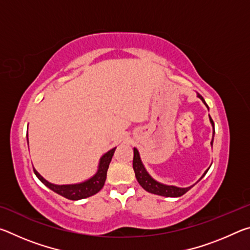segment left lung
<instances>
[{
    "label": "left lung",
    "instance_id": "1",
    "mask_svg": "<svg viewBox=\"0 0 250 250\" xmlns=\"http://www.w3.org/2000/svg\"><path fill=\"white\" fill-rule=\"evenodd\" d=\"M198 98H201L203 103H205V100L203 99V97L201 95H197ZM207 107V104H206ZM209 121L211 125H213V139H211L210 145L213 146V140H214V133H215V129H214V121L211 120V118L209 117ZM133 170L135 173V177L139 182L143 188L146 189V192L152 193V194H156V195H161V196H167V197H180L182 195L189 191L193 188L192 186H188V188H177V186H173V185H166L160 183V182L155 181L153 177H152L149 173L146 172L145 166L142 164V161L140 159V154H139V151L135 149H133ZM208 171V168L205 171L204 174L202 175V177L197 182H200L203 177L205 176V174Z\"/></svg>",
    "mask_w": 250,
    "mask_h": 250
}]
</instances>
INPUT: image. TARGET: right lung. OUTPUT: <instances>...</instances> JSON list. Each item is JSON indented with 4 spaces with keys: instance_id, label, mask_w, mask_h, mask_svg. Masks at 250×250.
<instances>
[{
    "instance_id": "add662e5",
    "label": "right lung",
    "mask_w": 250,
    "mask_h": 250,
    "mask_svg": "<svg viewBox=\"0 0 250 250\" xmlns=\"http://www.w3.org/2000/svg\"><path fill=\"white\" fill-rule=\"evenodd\" d=\"M115 150L116 147H113V149L108 151L107 153L101 156V159L99 161L98 171H97V173L94 176L90 177L89 180L83 182V183L70 184V185H56V184L49 183L48 181H46L44 177L33 167L34 173H35V175L39 177V180L42 182V183L47 186L48 188L52 189V191H54L55 193L59 194V195L64 196L71 201L83 200V198L95 195L96 193H98L100 189L104 188L105 179H107V171H108L109 164L111 162V159L113 156V153H115Z\"/></svg>"
}]
</instances>
